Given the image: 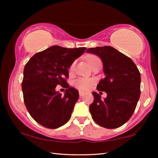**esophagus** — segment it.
Segmentation results:
<instances>
[{
  "mask_svg": "<svg viewBox=\"0 0 158 158\" xmlns=\"http://www.w3.org/2000/svg\"><path fill=\"white\" fill-rule=\"evenodd\" d=\"M79 96L80 97H83V96H84V92H83V91H81V90H79Z\"/></svg>",
  "mask_w": 158,
  "mask_h": 158,
  "instance_id": "esophagus-1",
  "label": "esophagus"
}]
</instances>
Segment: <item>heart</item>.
Listing matches in <instances>:
<instances>
[{"instance_id": "1", "label": "heart", "mask_w": 158, "mask_h": 158, "mask_svg": "<svg viewBox=\"0 0 158 158\" xmlns=\"http://www.w3.org/2000/svg\"><path fill=\"white\" fill-rule=\"evenodd\" d=\"M100 59L96 56H90L88 58V61H89L90 66H93L95 63H97L98 61H100ZM75 61L71 64L70 67H69V70L73 71L74 66H75ZM94 80L93 79H88V78H79L76 79L74 82V85L77 89L81 90H87L90 89L92 87V85L94 84Z\"/></svg>"}]
</instances>
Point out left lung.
I'll use <instances>...</instances> for the list:
<instances>
[{
  "label": "left lung",
  "instance_id": "left-lung-1",
  "mask_svg": "<svg viewBox=\"0 0 158 158\" xmlns=\"http://www.w3.org/2000/svg\"><path fill=\"white\" fill-rule=\"evenodd\" d=\"M87 53L98 55L102 60L105 77L97 85L98 91L106 93L102 100L93 92L89 110L100 126L114 129L122 126L131 116L140 97L141 74L132 60L112 47L89 48Z\"/></svg>",
  "mask_w": 158,
  "mask_h": 158
}]
</instances>
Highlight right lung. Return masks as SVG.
Wrapping results in <instances>:
<instances>
[{
	"instance_id": "right-lung-1",
	"label": "right lung",
	"mask_w": 158,
	"mask_h": 158,
	"mask_svg": "<svg viewBox=\"0 0 158 158\" xmlns=\"http://www.w3.org/2000/svg\"><path fill=\"white\" fill-rule=\"evenodd\" d=\"M87 48L52 46L31 57L26 64L21 84L23 101L31 117L39 124L56 129L70 118L79 92L67 83L68 68ZM57 85L66 89L62 96Z\"/></svg>"
}]
</instances>
